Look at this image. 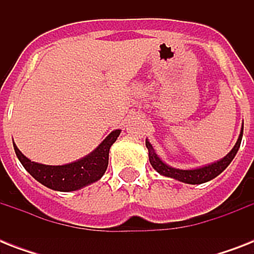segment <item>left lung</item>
Masks as SVG:
<instances>
[{"instance_id": "8db88e82", "label": "left lung", "mask_w": 254, "mask_h": 254, "mask_svg": "<svg viewBox=\"0 0 254 254\" xmlns=\"http://www.w3.org/2000/svg\"><path fill=\"white\" fill-rule=\"evenodd\" d=\"M243 131H244V127H241L240 135H239V138H237L236 145L233 146L232 150L229 151L224 158H221L220 161H217V162L215 163H211V165H207V166L197 167V169L192 170H181L169 166V165H166V163L163 162L162 159L157 155L153 145H151L146 138V147L147 150H149V161H150L151 166L154 167V170H157V173H159L161 175L174 178V179H177V181L183 182V183H189V185H201V183H205V182H208L211 181V179H213V178H216L219 174L223 173V171L228 167L229 163L232 162V159L235 158V155L237 154L239 147H240L241 145Z\"/></svg>"}]
</instances>
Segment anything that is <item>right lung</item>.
<instances>
[{"instance_id":"1","label":"right lung","mask_w":254,"mask_h":254,"mask_svg":"<svg viewBox=\"0 0 254 254\" xmlns=\"http://www.w3.org/2000/svg\"><path fill=\"white\" fill-rule=\"evenodd\" d=\"M120 133L121 130L119 129L113 130L91 154H88L87 157L79 159L76 162L67 163L62 166H50V165L33 162L22 154L14 142L13 146L19 162L31 177L49 189L62 192H69V191L83 189L103 177L108 167L109 149L116 142Z\"/></svg>"}]
</instances>
